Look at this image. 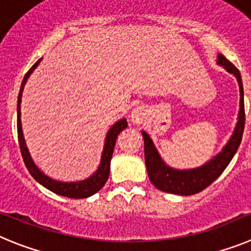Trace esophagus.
Returning a JSON list of instances; mask_svg holds the SVG:
<instances>
[{
  "mask_svg": "<svg viewBox=\"0 0 251 251\" xmlns=\"http://www.w3.org/2000/svg\"><path fill=\"white\" fill-rule=\"evenodd\" d=\"M130 119L131 121L134 124H142L144 119H145V110L142 109V107H135L132 111H131L130 115Z\"/></svg>",
  "mask_w": 251,
  "mask_h": 251,
  "instance_id": "34e87169",
  "label": "esophagus"
}]
</instances>
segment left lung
<instances>
[{"label": "left lung", "instance_id": "left-lung-1", "mask_svg": "<svg viewBox=\"0 0 251 251\" xmlns=\"http://www.w3.org/2000/svg\"><path fill=\"white\" fill-rule=\"evenodd\" d=\"M218 65L224 67L227 72L235 76L240 89V110L238 115V123L235 130L232 132L231 137L223 148L221 152L216 156L195 169L187 170H177L170 168L164 162L156 148L153 145L152 140L150 139L145 131H142L144 136V150H145V164L148 169L149 177L152 185L159 190L176 195H194L200 193L209 186L211 182L215 181L221 173L226 169L229 162L235 155L243 137L244 126H245V110H244V90L243 81L239 70L234 65L226 60L224 55H218Z\"/></svg>", "mask_w": 251, "mask_h": 251}]
</instances>
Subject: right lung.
<instances>
[{
    "instance_id": "right-lung-1",
    "label": "right lung",
    "mask_w": 251,
    "mask_h": 251,
    "mask_svg": "<svg viewBox=\"0 0 251 251\" xmlns=\"http://www.w3.org/2000/svg\"><path fill=\"white\" fill-rule=\"evenodd\" d=\"M41 60L42 58H40V60L27 71L26 75H25L21 83V89H20L19 100H17V135H19V144L20 149H21V153L22 157H24L25 165H26L27 170L30 171V174L32 175L33 179H35L36 181L40 182L42 186L49 189L50 191H52V193L57 194V195L66 196V198L72 199L89 198V196L98 193L100 189H102V186L106 184L107 179H109L110 162H111L112 152H114L115 149V142H116L117 135L120 134L124 128L127 127V121H126V119H121V120H119L117 123H115L114 125L111 126V128H110L107 135H106L105 145H103V151L102 155H101L100 165H99V169L96 170V173H94V175H91L90 177H87V179L85 180L75 182H62L58 181V180L51 179V177H49L47 175H45V174L36 166L33 160L31 159V155L30 152H28L26 142H25L24 132H22L21 126L22 91H24V87L27 82V78L30 77V75L33 72V70L38 66V64L41 62Z\"/></svg>"
}]
</instances>
